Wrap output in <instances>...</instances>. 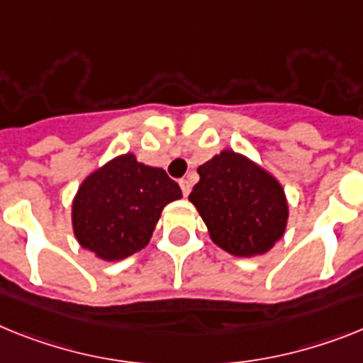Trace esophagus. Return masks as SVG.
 I'll list each match as a JSON object with an SVG mask.
<instances>
[{"label": "esophagus", "instance_id": "esophagus-1", "mask_svg": "<svg viewBox=\"0 0 363 363\" xmlns=\"http://www.w3.org/2000/svg\"><path fill=\"white\" fill-rule=\"evenodd\" d=\"M179 184H181L182 196H184V197H188V194H190V190H191V184H190V181H188V179H181V182H179Z\"/></svg>", "mask_w": 363, "mask_h": 363}]
</instances>
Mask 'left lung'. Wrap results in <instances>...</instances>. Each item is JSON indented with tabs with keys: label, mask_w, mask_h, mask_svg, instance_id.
Returning a JSON list of instances; mask_svg holds the SVG:
<instances>
[{
	"label": "left lung",
	"mask_w": 363,
	"mask_h": 363,
	"mask_svg": "<svg viewBox=\"0 0 363 363\" xmlns=\"http://www.w3.org/2000/svg\"><path fill=\"white\" fill-rule=\"evenodd\" d=\"M199 182L188 199L212 242L234 257L269 251L288 223V201L275 177L240 153L225 149L197 167Z\"/></svg>",
	"instance_id": "1"
}]
</instances>
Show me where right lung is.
I'll return each instance as SVG.
<instances>
[{
	"label": "right lung",
	"instance_id": "right-lung-1",
	"mask_svg": "<svg viewBox=\"0 0 363 363\" xmlns=\"http://www.w3.org/2000/svg\"><path fill=\"white\" fill-rule=\"evenodd\" d=\"M182 191L162 167L133 153L112 158L79 186L72 205L73 234L97 258L118 262L144 249L164 206Z\"/></svg>",
	"mask_w": 363,
	"mask_h": 363
}]
</instances>
